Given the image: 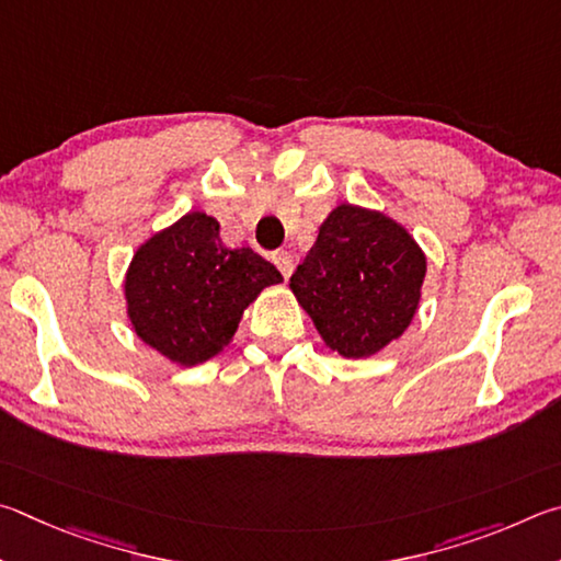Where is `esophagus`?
Segmentation results:
<instances>
[{
	"mask_svg": "<svg viewBox=\"0 0 561 561\" xmlns=\"http://www.w3.org/2000/svg\"><path fill=\"white\" fill-rule=\"evenodd\" d=\"M273 263L278 265V271L283 273V278H290V273H293V255L288 251H275L273 253Z\"/></svg>",
	"mask_w": 561,
	"mask_h": 561,
	"instance_id": "esophagus-1",
	"label": "esophagus"
}]
</instances>
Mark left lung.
I'll return each instance as SVG.
<instances>
[{"label": "left lung", "instance_id": "8db88e82", "mask_svg": "<svg viewBox=\"0 0 561 561\" xmlns=\"http://www.w3.org/2000/svg\"><path fill=\"white\" fill-rule=\"evenodd\" d=\"M426 255L397 221L340 204L290 288L330 350L369 357L401 337L419 308Z\"/></svg>", "mask_w": 561, "mask_h": 561}]
</instances>
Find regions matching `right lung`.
<instances>
[{"label":"right lung","instance_id":"add662e5","mask_svg":"<svg viewBox=\"0 0 561 561\" xmlns=\"http://www.w3.org/2000/svg\"><path fill=\"white\" fill-rule=\"evenodd\" d=\"M283 275L251 249H229L219 221L192 211L137 249L125 278L137 335L194 367L229 345L249 302Z\"/></svg>","mask_w":561,"mask_h":561}]
</instances>
